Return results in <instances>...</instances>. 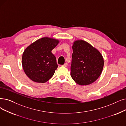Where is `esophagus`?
I'll return each mask as SVG.
<instances>
[{
	"label": "esophagus",
	"mask_w": 126,
	"mask_h": 126,
	"mask_svg": "<svg viewBox=\"0 0 126 126\" xmlns=\"http://www.w3.org/2000/svg\"><path fill=\"white\" fill-rule=\"evenodd\" d=\"M63 66H64V67H67V66H68V64L67 63H65L63 65Z\"/></svg>",
	"instance_id": "1"
}]
</instances>
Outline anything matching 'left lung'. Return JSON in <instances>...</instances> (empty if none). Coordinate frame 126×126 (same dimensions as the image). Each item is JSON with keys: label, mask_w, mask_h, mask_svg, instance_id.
I'll use <instances>...</instances> for the list:
<instances>
[{"label": "left lung", "mask_w": 126, "mask_h": 126, "mask_svg": "<svg viewBox=\"0 0 126 126\" xmlns=\"http://www.w3.org/2000/svg\"><path fill=\"white\" fill-rule=\"evenodd\" d=\"M70 76L80 85L95 82L100 76L104 61L100 52L83 40L74 42Z\"/></svg>", "instance_id": "obj_1"}]
</instances>
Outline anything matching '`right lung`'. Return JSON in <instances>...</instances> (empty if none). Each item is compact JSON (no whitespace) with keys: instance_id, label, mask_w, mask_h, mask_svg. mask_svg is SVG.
I'll use <instances>...</instances> for the list:
<instances>
[{"instance_id":"right-lung-1","label":"right lung","mask_w":126,"mask_h":126,"mask_svg":"<svg viewBox=\"0 0 126 126\" xmlns=\"http://www.w3.org/2000/svg\"><path fill=\"white\" fill-rule=\"evenodd\" d=\"M59 41L43 37L30 45L22 57V66L26 75L33 81L45 83L49 80L58 67L51 50Z\"/></svg>"}]
</instances>
